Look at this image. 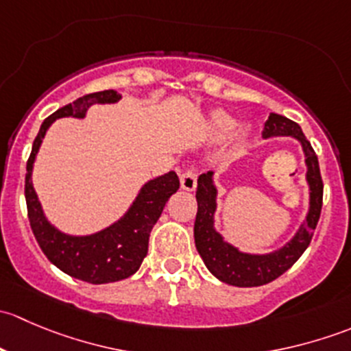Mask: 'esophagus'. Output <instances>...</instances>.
Listing matches in <instances>:
<instances>
[{
	"label": "esophagus",
	"instance_id": "esophagus-1",
	"mask_svg": "<svg viewBox=\"0 0 351 351\" xmlns=\"http://www.w3.org/2000/svg\"><path fill=\"white\" fill-rule=\"evenodd\" d=\"M180 185H182L183 190H186V192H193V190L197 189V173L193 168H189L185 169V171L182 173V176H180Z\"/></svg>",
	"mask_w": 351,
	"mask_h": 351
}]
</instances>
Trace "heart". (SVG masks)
Instances as JSON below:
<instances>
[{"label":"heart","instance_id":"obj_1","mask_svg":"<svg viewBox=\"0 0 351 351\" xmlns=\"http://www.w3.org/2000/svg\"><path fill=\"white\" fill-rule=\"evenodd\" d=\"M208 127H210L212 134H214L215 137H224L234 130L236 119L232 115H229L228 112H224V110H214V112L210 113V117H208ZM246 136L247 129L244 127V129L239 130V137L244 139Z\"/></svg>","mask_w":351,"mask_h":351}]
</instances>
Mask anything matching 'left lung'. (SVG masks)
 <instances>
[{
	"instance_id": "obj_1",
	"label": "left lung",
	"mask_w": 351,
	"mask_h": 351,
	"mask_svg": "<svg viewBox=\"0 0 351 351\" xmlns=\"http://www.w3.org/2000/svg\"><path fill=\"white\" fill-rule=\"evenodd\" d=\"M271 137H292L300 144L304 162H306V182L309 189V208L306 219L299 226L295 234L275 251L261 254L244 253L239 247L226 241L224 236L215 229L219 192L214 183V171H207L198 176L195 195L198 208L195 228H193L195 246L208 271L224 284L258 287L278 278L307 250L319 221L321 207H323V180L313 146L295 122L278 113H271L265 122L263 139H271Z\"/></svg>"
}]
</instances>
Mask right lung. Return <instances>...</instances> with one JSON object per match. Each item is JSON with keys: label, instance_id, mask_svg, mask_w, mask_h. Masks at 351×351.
I'll list each match as a JSON object with an SVG mask.
<instances>
[{"label": "right lung", "instance_id": "obj_1", "mask_svg": "<svg viewBox=\"0 0 351 351\" xmlns=\"http://www.w3.org/2000/svg\"><path fill=\"white\" fill-rule=\"evenodd\" d=\"M120 98L122 95L117 93L115 90L98 91V93L84 95L49 115L40 125L27 161L25 198H27L28 221L38 246L42 247L49 261L59 270L69 277L90 284L119 282L139 270L147 254L151 231L168 198L180 189L178 176L175 171H168L149 180L141 186L137 197L119 221L93 234L76 236L62 232L45 217L44 208L32 183V173L42 141L56 120L64 117L84 119L86 112L93 105H112L120 101Z\"/></svg>", "mask_w": 351, "mask_h": 351}]
</instances>
